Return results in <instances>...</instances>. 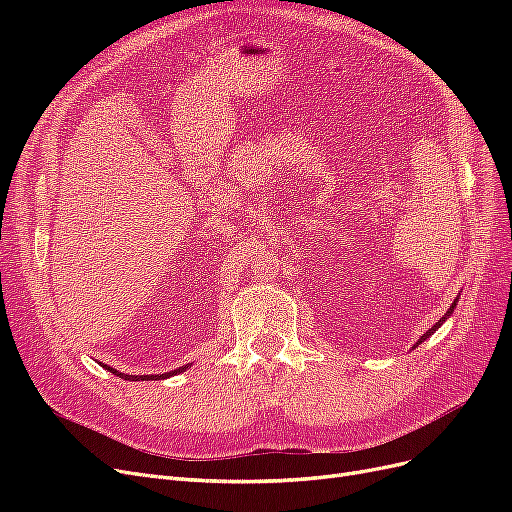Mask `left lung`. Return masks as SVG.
Instances as JSON below:
<instances>
[{
  "label": "left lung",
  "mask_w": 512,
  "mask_h": 512,
  "mask_svg": "<svg viewBox=\"0 0 512 512\" xmlns=\"http://www.w3.org/2000/svg\"><path fill=\"white\" fill-rule=\"evenodd\" d=\"M457 301H459V297H457V299L453 301V305H451V307H448V312H446V314H444V316H442V318H440V320H438L436 324H433V327H431V329H429L427 333H423V335H421V339H418V342H416V346H418V344H423V342H425V339H427L429 335H433V333H436V331H438V329L442 327V324H444V322L448 320V316H451V314L455 312V307H457ZM416 346H414V348H416Z\"/></svg>",
  "instance_id": "1"
}]
</instances>
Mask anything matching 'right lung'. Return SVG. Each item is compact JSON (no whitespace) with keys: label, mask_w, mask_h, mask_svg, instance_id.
Masks as SVG:
<instances>
[{"label":"right lung","mask_w":512,"mask_h":512,"mask_svg":"<svg viewBox=\"0 0 512 512\" xmlns=\"http://www.w3.org/2000/svg\"><path fill=\"white\" fill-rule=\"evenodd\" d=\"M108 371H111V374H115V376H119V378H123V380H162V378H170V376H175V374H181V371H185L188 367H179V369H175V371H168V374H158V376H130V374H121V371H117V369H113V367H108V365H104Z\"/></svg>","instance_id":"add662e5"}]
</instances>
